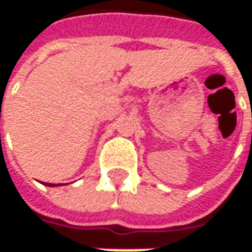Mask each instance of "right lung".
<instances>
[{"mask_svg": "<svg viewBox=\"0 0 252 252\" xmlns=\"http://www.w3.org/2000/svg\"><path fill=\"white\" fill-rule=\"evenodd\" d=\"M47 186H59V184H44Z\"/></svg>", "mask_w": 252, "mask_h": 252, "instance_id": "obj_1", "label": "right lung"}]
</instances>
